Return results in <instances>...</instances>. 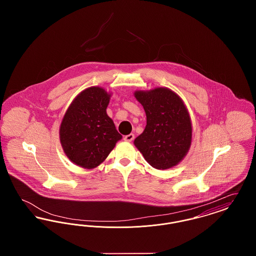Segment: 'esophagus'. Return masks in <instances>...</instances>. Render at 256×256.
<instances>
[{
	"label": "esophagus",
	"mask_w": 256,
	"mask_h": 256,
	"mask_svg": "<svg viewBox=\"0 0 256 256\" xmlns=\"http://www.w3.org/2000/svg\"><path fill=\"white\" fill-rule=\"evenodd\" d=\"M124 141H128V142H132V140L134 139V134H128V135H126V136L124 137Z\"/></svg>",
	"instance_id": "34e87169"
}]
</instances>
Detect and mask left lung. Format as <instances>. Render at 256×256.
<instances>
[{"instance_id": "obj_1", "label": "left lung", "mask_w": 256, "mask_h": 256, "mask_svg": "<svg viewBox=\"0 0 256 256\" xmlns=\"http://www.w3.org/2000/svg\"><path fill=\"white\" fill-rule=\"evenodd\" d=\"M134 96L146 116V128L135 138L134 145L156 169L176 166L192 141V122L182 100L166 87L135 91Z\"/></svg>"}]
</instances>
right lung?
I'll use <instances>...</instances> for the list:
<instances>
[{
	"label": "right lung",
	"mask_w": 256,
	"mask_h": 256,
	"mask_svg": "<svg viewBox=\"0 0 256 256\" xmlns=\"http://www.w3.org/2000/svg\"><path fill=\"white\" fill-rule=\"evenodd\" d=\"M110 93L98 86L86 88L74 98L60 130L61 146L76 165L94 169L122 139L106 114Z\"/></svg>",
	"instance_id": "add662e5"
}]
</instances>
